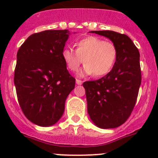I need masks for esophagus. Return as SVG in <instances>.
<instances>
[{
	"label": "esophagus",
	"instance_id": "obj_1",
	"mask_svg": "<svg viewBox=\"0 0 158 158\" xmlns=\"http://www.w3.org/2000/svg\"><path fill=\"white\" fill-rule=\"evenodd\" d=\"M76 84L77 85H81L82 81L79 80V79H76Z\"/></svg>",
	"mask_w": 158,
	"mask_h": 158
}]
</instances>
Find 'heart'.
Here are the masks:
<instances>
[{"instance_id": "b5f03b06", "label": "heart", "mask_w": 158, "mask_h": 158, "mask_svg": "<svg viewBox=\"0 0 158 158\" xmlns=\"http://www.w3.org/2000/svg\"><path fill=\"white\" fill-rule=\"evenodd\" d=\"M118 55L115 45L96 36H87L76 43V51L65 47L62 51V58L67 69L76 72L83 62V69L79 75H90L100 77L107 74L115 65Z\"/></svg>"}]
</instances>
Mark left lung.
<instances>
[{"label":"left lung","mask_w":158,"mask_h":158,"mask_svg":"<svg viewBox=\"0 0 158 158\" xmlns=\"http://www.w3.org/2000/svg\"><path fill=\"white\" fill-rule=\"evenodd\" d=\"M111 40L118 51L112 69L99 80L83 83L88 113L96 126L115 128L133 111L142 81L139 51L127 35L113 31H92Z\"/></svg>","instance_id":"1"}]
</instances>
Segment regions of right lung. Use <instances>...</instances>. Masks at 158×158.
Returning <instances> with one entry per match:
<instances>
[{
  "mask_svg": "<svg viewBox=\"0 0 158 158\" xmlns=\"http://www.w3.org/2000/svg\"><path fill=\"white\" fill-rule=\"evenodd\" d=\"M68 30H47L27 38L17 52L14 84L21 110L38 126L50 127L62 116L75 87L62 58Z\"/></svg>",
  "mask_w": 158,
  "mask_h": 158,
  "instance_id": "right-lung-1",
  "label": "right lung"
}]
</instances>
